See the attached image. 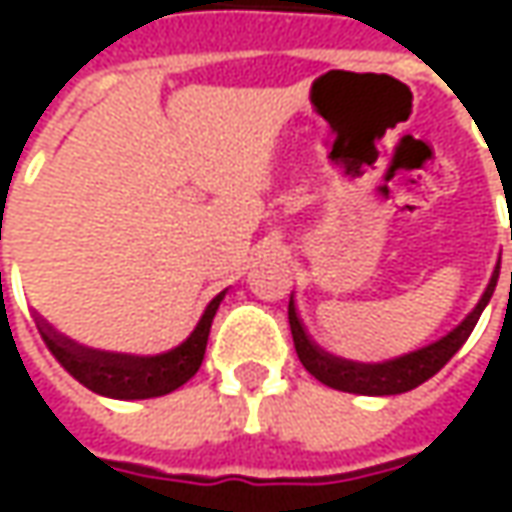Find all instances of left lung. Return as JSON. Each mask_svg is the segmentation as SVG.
<instances>
[{
    "label": "left lung",
    "instance_id": "obj_1",
    "mask_svg": "<svg viewBox=\"0 0 512 512\" xmlns=\"http://www.w3.org/2000/svg\"><path fill=\"white\" fill-rule=\"evenodd\" d=\"M512 239V230H510ZM512 279V273H510ZM499 282V267L493 270V279L484 290V296L479 299L476 310L464 319L462 325L456 327L453 333H447L444 339L436 344H427L416 353H407L402 359H393V362L384 364H356L336 359L325 350H319L316 344L307 339L305 327L296 316V307L293 299L287 305V319H290V333H293V344H296V353H299V362L305 364V370L310 376H316L319 382L333 387V390H344V393H362V396H396V393H407L413 387H419L427 382L430 376H436L444 364L456 356V350L467 342V336L473 333V327L479 322L482 310L490 302L493 290Z\"/></svg>",
    "mask_w": 512,
    "mask_h": 512
}]
</instances>
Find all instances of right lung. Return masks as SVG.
<instances>
[{
    "label": "right lung",
    "instance_id": "add662e5",
    "mask_svg": "<svg viewBox=\"0 0 512 512\" xmlns=\"http://www.w3.org/2000/svg\"><path fill=\"white\" fill-rule=\"evenodd\" d=\"M225 293H219L207 305L202 322L190 333V339L182 342L176 350L162 353V356H119V353H102L79 347L56 330H50L45 322H39L42 342L48 344L53 359L68 370L70 376L88 390L110 399H153L165 396L170 390L182 387L187 379L196 376L205 359L207 336H210V322L219 310Z\"/></svg>",
    "mask_w": 512,
    "mask_h": 512
}]
</instances>
